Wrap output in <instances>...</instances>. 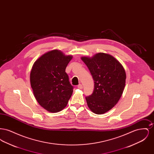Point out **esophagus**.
<instances>
[{
	"instance_id": "esophagus-1",
	"label": "esophagus",
	"mask_w": 154,
	"mask_h": 154,
	"mask_svg": "<svg viewBox=\"0 0 154 154\" xmlns=\"http://www.w3.org/2000/svg\"><path fill=\"white\" fill-rule=\"evenodd\" d=\"M77 88H79V89H82L83 87H82V85L81 84H79V85L77 86Z\"/></svg>"
}]
</instances>
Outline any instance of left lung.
<instances>
[{
	"label": "left lung",
	"instance_id": "obj_1",
	"mask_svg": "<svg viewBox=\"0 0 154 154\" xmlns=\"http://www.w3.org/2000/svg\"><path fill=\"white\" fill-rule=\"evenodd\" d=\"M81 59L95 82L93 93L85 97L88 107L96 114H102L111 110L122 96L126 81L124 69L117 60L104 53Z\"/></svg>",
	"mask_w": 154,
	"mask_h": 154
}]
</instances>
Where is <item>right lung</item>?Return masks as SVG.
I'll return each mask as SVG.
<instances>
[{
    "instance_id": "add662e5",
    "label": "right lung",
    "mask_w": 154,
    "mask_h": 154,
    "mask_svg": "<svg viewBox=\"0 0 154 154\" xmlns=\"http://www.w3.org/2000/svg\"><path fill=\"white\" fill-rule=\"evenodd\" d=\"M72 59L55 50L37 60L32 67L30 80L37 101L45 110L57 112L67 104L73 92V86L65 72Z\"/></svg>"
}]
</instances>
